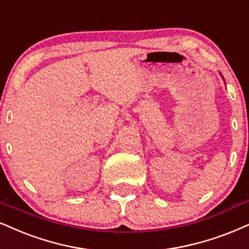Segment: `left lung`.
Wrapping results in <instances>:
<instances>
[{
    "label": "left lung",
    "mask_w": 249,
    "mask_h": 249,
    "mask_svg": "<svg viewBox=\"0 0 249 249\" xmlns=\"http://www.w3.org/2000/svg\"><path fill=\"white\" fill-rule=\"evenodd\" d=\"M220 76H222V77H223V75H222V73H220ZM223 79H224V77H223Z\"/></svg>",
    "instance_id": "obj_1"
}]
</instances>
